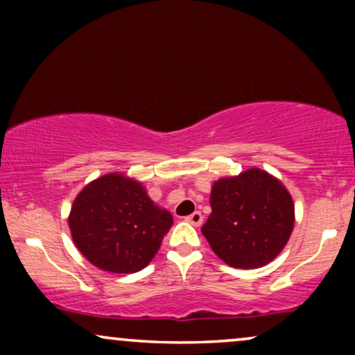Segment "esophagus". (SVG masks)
Here are the masks:
<instances>
[{"label":"esophagus","mask_w":355,"mask_h":355,"mask_svg":"<svg viewBox=\"0 0 355 355\" xmlns=\"http://www.w3.org/2000/svg\"><path fill=\"white\" fill-rule=\"evenodd\" d=\"M186 221L191 223V225H193V226H200L203 223V215L200 211H193L192 215H189L186 218Z\"/></svg>","instance_id":"esophagus-1"}]
</instances>
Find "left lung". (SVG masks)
Listing matches in <instances>:
<instances>
[{
	"mask_svg": "<svg viewBox=\"0 0 355 355\" xmlns=\"http://www.w3.org/2000/svg\"><path fill=\"white\" fill-rule=\"evenodd\" d=\"M211 215L202 232L234 268H259L283 250L294 227V203L278 179L252 168L213 184Z\"/></svg>",
	"mask_w": 355,
	"mask_h": 355,
	"instance_id": "left-lung-1",
	"label": "left lung"
}]
</instances>
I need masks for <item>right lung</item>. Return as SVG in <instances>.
Here are the masks:
<instances>
[{
	"label": "right lung",
	"instance_id": "1",
	"mask_svg": "<svg viewBox=\"0 0 355 355\" xmlns=\"http://www.w3.org/2000/svg\"><path fill=\"white\" fill-rule=\"evenodd\" d=\"M171 226V213L155 205L142 184L118 173L82 189L69 215L77 249L110 273L145 268Z\"/></svg>",
	"mask_w": 355,
	"mask_h": 355
}]
</instances>
